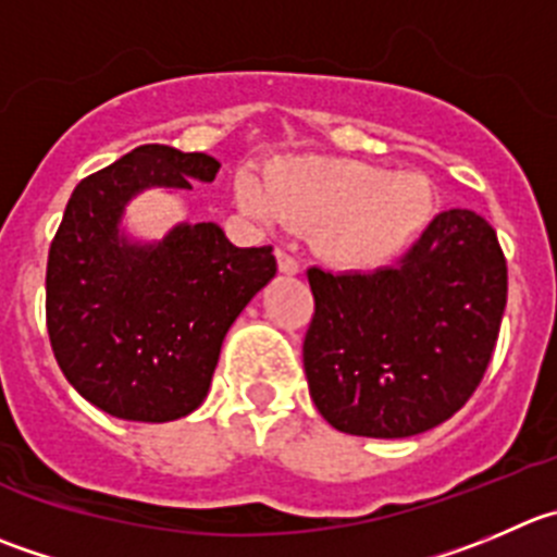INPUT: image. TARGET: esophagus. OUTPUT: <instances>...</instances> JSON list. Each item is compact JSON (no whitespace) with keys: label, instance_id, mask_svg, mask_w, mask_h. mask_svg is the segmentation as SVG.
Listing matches in <instances>:
<instances>
[{"label":"esophagus","instance_id":"esophagus-1","mask_svg":"<svg viewBox=\"0 0 557 557\" xmlns=\"http://www.w3.org/2000/svg\"><path fill=\"white\" fill-rule=\"evenodd\" d=\"M275 259H278V270H282V273L293 275V273H298V270H300L298 259H295L293 253L284 251V248H275Z\"/></svg>","mask_w":557,"mask_h":557}]
</instances>
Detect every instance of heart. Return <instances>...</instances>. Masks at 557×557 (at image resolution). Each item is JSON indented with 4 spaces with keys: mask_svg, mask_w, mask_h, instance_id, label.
Instances as JSON below:
<instances>
[{
    "mask_svg": "<svg viewBox=\"0 0 557 557\" xmlns=\"http://www.w3.org/2000/svg\"><path fill=\"white\" fill-rule=\"evenodd\" d=\"M235 199L251 219L314 230L327 262L374 270L399 257L429 224L434 190L418 172H385L355 158L298 156L275 161L259 180L243 172Z\"/></svg>",
    "mask_w": 557,
    "mask_h": 557,
    "instance_id": "1",
    "label": "heart"
}]
</instances>
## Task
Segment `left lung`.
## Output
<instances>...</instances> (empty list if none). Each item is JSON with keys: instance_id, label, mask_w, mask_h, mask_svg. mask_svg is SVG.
<instances>
[{"instance_id": "obj_1", "label": "left lung", "mask_w": 557, "mask_h": 557, "mask_svg": "<svg viewBox=\"0 0 557 557\" xmlns=\"http://www.w3.org/2000/svg\"><path fill=\"white\" fill-rule=\"evenodd\" d=\"M306 275L314 314L304 369L333 429L410 437L448 421L479 388L508 295L506 257L479 213H441L391 268Z\"/></svg>"}]
</instances>
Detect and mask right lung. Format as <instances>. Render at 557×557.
<instances>
[{
	"label": "right lung",
	"instance_id": "add662e5",
	"mask_svg": "<svg viewBox=\"0 0 557 557\" xmlns=\"http://www.w3.org/2000/svg\"><path fill=\"white\" fill-rule=\"evenodd\" d=\"M219 169L205 152L141 145L67 199L46 264V327L67 383L109 416L163 423L194 412L226 331L275 275L273 246L237 248L215 224H183L158 246L120 237L136 190L190 188Z\"/></svg>",
	"mask_w": 557,
	"mask_h": 557
}]
</instances>
